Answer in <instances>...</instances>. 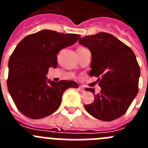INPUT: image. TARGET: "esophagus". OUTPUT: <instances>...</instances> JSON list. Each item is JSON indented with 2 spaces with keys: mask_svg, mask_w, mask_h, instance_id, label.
<instances>
[{
  "mask_svg": "<svg viewBox=\"0 0 148 148\" xmlns=\"http://www.w3.org/2000/svg\"><path fill=\"white\" fill-rule=\"evenodd\" d=\"M78 90L80 91L81 92H85V89H84V87H78Z\"/></svg>",
  "mask_w": 148,
  "mask_h": 148,
  "instance_id": "esophagus-1",
  "label": "esophagus"
}]
</instances>
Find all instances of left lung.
I'll use <instances>...</instances> for the list:
<instances>
[{
	"instance_id": "obj_1",
	"label": "left lung",
	"mask_w": 148,
	"mask_h": 148,
	"mask_svg": "<svg viewBox=\"0 0 148 148\" xmlns=\"http://www.w3.org/2000/svg\"><path fill=\"white\" fill-rule=\"evenodd\" d=\"M78 43L92 55L90 76L97 80L101 92L86 88L94 94V101L85 105L91 116L110 121L126 113L138 91L140 68L131 49L113 35L106 32L81 38Z\"/></svg>"
}]
</instances>
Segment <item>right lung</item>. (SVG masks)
<instances>
[{
    "label": "right lung",
    "instance_id": "1",
    "mask_svg": "<svg viewBox=\"0 0 148 148\" xmlns=\"http://www.w3.org/2000/svg\"><path fill=\"white\" fill-rule=\"evenodd\" d=\"M80 37L44 29L26 36L17 45L9 60L7 87L22 114L38 119L55 113L62 95L70 87L78 88L73 81L55 82L47 79L49 67H57L61 49L73 45Z\"/></svg>",
    "mask_w": 148,
    "mask_h": 148
}]
</instances>
